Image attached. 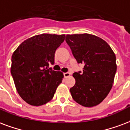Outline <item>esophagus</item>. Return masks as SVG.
I'll return each instance as SVG.
<instances>
[{"instance_id":"esophagus-1","label":"esophagus","mask_w":130,"mask_h":130,"mask_svg":"<svg viewBox=\"0 0 130 130\" xmlns=\"http://www.w3.org/2000/svg\"><path fill=\"white\" fill-rule=\"evenodd\" d=\"M63 75H64V77L67 78V77H68V76H70V73L65 72V73H64V74H63Z\"/></svg>"}]
</instances>
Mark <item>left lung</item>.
<instances>
[{
	"label": "left lung",
	"instance_id": "obj_1",
	"mask_svg": "<svg viewBox=\"0 0 130 130\" xmlns=\"http://www.w3.org/2000/svg\"><path fill=\"white\" fill-rule=\"evenodd\" d=\"M78 63L84 68L73 74L76 80L70 88L73 99L84 107L101 103L111 90L116 72V56L110 46L102 38L89 34L66 35Z\"/></svg>",
	"mask_w": 130,
	"mask_h": 130
}]
</instances>
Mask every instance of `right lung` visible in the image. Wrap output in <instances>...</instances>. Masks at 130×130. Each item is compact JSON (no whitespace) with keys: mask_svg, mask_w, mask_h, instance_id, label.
I'll use <instances>...</instances> for the list:
<instances>
[{"mask_svg":"<svg viewBox=\"0 0 130 130\" xmlns=\"http://www.w3.org/2000/svg\"><path fill=\"white\" fill-rule=\"evenodd\" d=\"M65 35L42 34L27 39L11 56V74L20 96L34 106L52 99L62 83L61 72L49 68L54 63V54Z\"/></svg>","mask_w":130,"mask_h":130,"instance_id":"right-lung-1","label":"right lung"}]
</instances>
